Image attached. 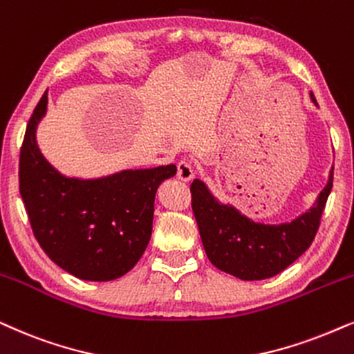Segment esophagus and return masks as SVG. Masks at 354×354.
<instances>
[{"label":"esophagus","instance_id":"34e87169","mask_svg":"<svg viewBox=\"0 0 354 354\" xmlns=\"http://www.w3.org/2000/svg\"><path fill=\"white\" fill-rule=\"evenodd\" d=\"M177 177L180 178L182 182H190L192 178L195 177V171H194V166H192L190 162L185 159H182L180 162L177 164Z\"/></svg>","mask_w":354,"mask_h":354}]
</instances>
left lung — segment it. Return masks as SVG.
Returning a JSON list of instances; mask_svg holds the SVG:
<instances>
[{
  "label": "left lung",
  "mask_w": 354,
  "mask_h": 354,
  "mask_svg": "<svg viewBox=\"0 0 354 354\" xmlns=\"http://www.w3.org/2000/svg\"><path fill=\"white\" fill-rule=\"evenodd\" d=\"M310 99L315 104L314 94ZM332 185L333 167L312 208L289 223L263 224L247 218L232 205L221 203L205 182L195 178L190 185L192 208L209 261L245 281L281 273L310 247Z\"/></svg>",
  "instance_id": "left-lung-1"
}]
</instances>
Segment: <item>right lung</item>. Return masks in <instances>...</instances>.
<instances>
[{
  "label": "right lung",
  "instance_id": "right-lung-1",
  "mask_svg": "<svg viewBox=\"0 0 354 354\" xmlns=\"http://www.w3.org/2000/svg\"><path fill=\"white\" fill-rule=\"evenodd\" d=\"M47 91L27 125L19 158V192L34 236L50 260L86 281L117 279L138 263L153 231L154 196L174 164L127 169L105 177H66L37 145Z\"/></svg>",
  "mask_w": 354,
  "mask_h": 354
}]
</instances>
